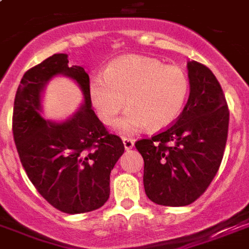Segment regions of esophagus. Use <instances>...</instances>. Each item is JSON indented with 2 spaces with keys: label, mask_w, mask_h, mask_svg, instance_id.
Listing matches in <instances>:
<instances>
[{
  "label": "esophagus",
  "mask_w": 249,
  "mask_h": 249,
  "mask_svg": "<svg viewBox=\"0 0 249 249\" xmlns=\"http://www.w3.org/2000/svg\"><path fill=\"white\" fill-rule=\"evenodd\" d=\"M123 143H124L125 150H130L133 146H134V141H133L132 138L124 137V138H123Z\"/></svg>",
  "instance_id": "1"
}]
</instances>
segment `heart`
<instances>
[{
    "mask_svg": "<svg viewBox=\"0 0 249 249\" xmlns=\"http://www.w3.org/2000/svg\"><path fill=\"white\" fill-rule=\"evenodd\" d=\"M189 78L181 68L164 65L146 56L121 57L104 74H94L89 95L100 121L112 125L120 112H128L117 123L121 133L143 128L160 130L178 120L189 95Z\"/></svg>",
    "mask_w": 249,
    "mask_h": 249,
    "instance_id": "obj_1",
    "label": "heart"
}]
</instances>
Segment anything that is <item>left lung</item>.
Returning <instances> with one entry per match:
<instances>
[{"mask_svg":"<svg viewBox=\"0 0 249 249\" xmlns=\"http://www.w3.org/2000/svg\"><path fill=\"white\" fill-rule=\"evenodd\" d=\"M189 98L178 120L136 142L143 158L146 196L163 206L195 202L217 175L227 141L230 112L213 71L188 62Z\"/></svg>","mask_w":249,"mask_h":249,"instance_id":"obj_1","label":"left lung"}]
</instances>
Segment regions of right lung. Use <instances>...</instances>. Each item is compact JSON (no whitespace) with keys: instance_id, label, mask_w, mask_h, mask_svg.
<instances>
[{"instance_id":"obj_1","label":"right lung","mask_w":249,"mask_h":249,"mask_svg":"<svg viewBox=\"0 0 249 249\" xmlns=\"http://www.w3.org/2000/svg\"><path fill=\"white\" fill-rule=\"evenodd\" d=\"M57 53L24 73L13 111V136L19 159L36 191L60 212L79 214L102 208L109 197V175L124 143L108 132L91 108L89 74L68 65ZM64 73L83 89L85 104L69 121L40 116V94L49 79Z\"/></svg>"}]
</instances>
